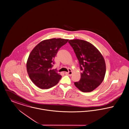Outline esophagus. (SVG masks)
<instances>
[{
	"label": "esophagus",
	"instance_id": "obj_1",
	"mask_svg": "<svg viewBox=\"0 0 129 129\" xmlns=\"http://www.w3.org/2000/svg\"><path fill=\"white\" fill-rule=\"evenodd\" d=\"M65 74L68 75H69V76H72V74H73V72L70 70L69 72H65Z\"/></svg>",
	"mask_w": 129,
	"mask_h": 129
}]
</instances>
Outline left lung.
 Segmentation results:
<instances>
[{"label": "left lung", "instance_id": "obj_1", "mask_svg": "<svg viewBox=\"0 0 129 129\" xmlns=\"http://www.w3.org/2000/svg\"><path fill=\"white\" fill-rule=\"evenodd\" d=\"M79 61L81 79L74 83L83 92L93 91L102 83L105 78L106 66L104 58L99 50L87 41L80 39L68 42Z\"/></svg>", "mask_w": 129, "mask_h": 129}]
</instances>
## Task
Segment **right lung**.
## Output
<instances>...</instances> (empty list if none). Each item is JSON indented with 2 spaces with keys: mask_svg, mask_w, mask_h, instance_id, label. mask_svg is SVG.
Listing matches in <instances>:
<instances>
[{
  "mask_svg": "<svg viewBox=\"0 0 129 129\" xmlns=\"http://www.w3.org/2000/svg\"><path fill=\"white\" fill-rule=\"evenodd\" d=\"M68 39L52 38L43 40L29 54L26 69L32 81L41 89H49L56 85L61 76L51 67L53 59L60 48Z\"/></svg>",
  "mask_w": 129,
  "mask_h": 129,
  "instance_id": "obj_1",
  "label": "right lung"
}]
</instances>
